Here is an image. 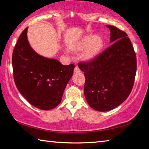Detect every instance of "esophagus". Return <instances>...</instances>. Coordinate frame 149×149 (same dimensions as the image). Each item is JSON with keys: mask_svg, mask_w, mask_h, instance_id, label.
Masks as SVG:
<instances>
[{"mask_svg": "<svg viewBox=\"0 0 149 149\" xmlns=\"http://www.w3.org/2000/svg\"><path fill=\"white\" fill-rule=\"evenodd\" d=\"M80 72V70L77 66H75L74 68V73H79Z\"/></svg>", "mask_w": 149, "mask_h": 149, "instance_id": "obj_1", "label": "esophagus"}]
</instances>
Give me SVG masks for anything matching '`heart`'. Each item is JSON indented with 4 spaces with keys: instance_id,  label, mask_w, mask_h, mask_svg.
Returning a JSON list of instances; mask_svg holds the SVG:
<instances>
[{
    "instance_id": "b5f03b06",
    "label": "heart",
    "mask_w": 149,
    "mask_h": 149,
    "mask_svg": "<svg viewBox=\"0 0 149 149\" xmlns=\"http://www.w3.org/2000/svg\"><path fill=\"white\" fill-rule=\"evenodd\" d=\"M104 47V41L98 35H89L84 37L76 45L77 50H84L81 55L85 62H89L95 58Z\"/></svg>"
}]
</instances>
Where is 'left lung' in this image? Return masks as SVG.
<instances>
[{
	"label": "left lung",
	"mask_w": 149,
	"mask_h": 149,
	"mask_svg": "<svg viewBox=\"0 0 149 149\" xmlns=\"http://www.w3.org/2000/svg\"><path fill=\"white\" fill-rule=\"evenodd\" d=\"M112 45L89 62L78 64L84 72V94L91 107L99 112L116 108L130 95L137 70L136 54L124 31L113 26Z\"/></svg>",
	"instance_id": "obj_1"
}]
</instances>
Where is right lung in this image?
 <instances>
[{
  "label": "right lung",
  "mask_w": 149,
  "mask_h": 149,
  "mask_svg": "<svg viewBox=\"0 0 149 149\" xmlns=\"http://www.w3.org/2000/svg\"><path fill=\"white\" fill-rule=\"evenodd\" d=\"M27 29L20 35L12 54L14 82L30 104L49 110L61 102L75 65H64L56 59L37 54L27 40Z\"/></svg>",
  "instance_id": "right-lung-1"
}]
</instances>
